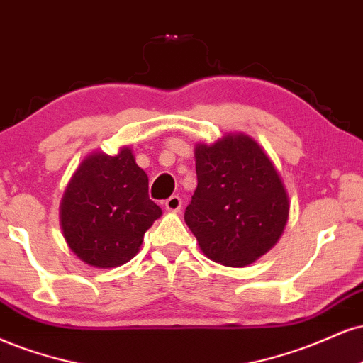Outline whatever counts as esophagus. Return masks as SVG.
<instances>
[{"mask_svg": "<svg viewBox=\"0 0 363 363\" xmlns=\"http://www.w3.org/2000/svg\"><path fill=\"white\" fill-rule=\"evenodd\" d=\"M164 207L168 208L169 212H178L182 208V199L178 197V195H172V197L164 202Z\"/></svg>", "mask_w": 363, "mask_h": 363, "instance_id": "1", "label": "esophagus"}]
</instances>
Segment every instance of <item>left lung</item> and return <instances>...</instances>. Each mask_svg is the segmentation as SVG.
Listing matches in <instances>:
<instances>
[{"instance_id":"obj_1","label":"left lung","mask_w":363,"mask_h":363,"mask_svg":"<svg viewBox=\"0 0 363 363\" xmlns=\"http://www.w3.org/2000/svg\"><path fill=\"white\" fill-rule=\"evenodd\" d=\"M197 189L185 223L207 258L245 267L282 236L289 199L274 163L248 135L195 147Z\"/></svg>"}]
</instances>
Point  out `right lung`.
Here are the masks:
<instances>
[{
  "label": "right lung",
  "mask_w": 363,
  "mask_h": 363,
  "mask_svg": "<svg viewBox=\"0 0 363 363\" xmlns=\"http://www.w3.org/2000/svg\"><path fill=\"white\" fill-rule=\"evenodd\" d=\"M160 216L161 208L149 199L147 174L135 164L129 147L117 156H88L61 203L67 245L79 259L98 268L129 262Z\"/></svg>",
  "instance_id": "obj_1"
}]
</instances>
